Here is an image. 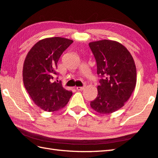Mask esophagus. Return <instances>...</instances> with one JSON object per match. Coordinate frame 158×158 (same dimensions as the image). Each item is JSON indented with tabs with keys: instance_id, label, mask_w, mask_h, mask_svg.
<instances>
[{
	"instance_id": "esophagus-1",
	"label": "esophagus",
	"mask_w": 158,
	"mask_h": 158,
	"mask_svg": "<svg viewBox=\"0 0 158 158\" xmlns=\"http://www.w3.org/2000/svg\"><path fill=\"white\" fill-rule=\"evenodd\" d=\"M84 89V87H77V90H83Z\"/></svg>"
}]
</instances>
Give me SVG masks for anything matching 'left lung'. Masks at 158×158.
<instances>
[{
    "mask_svg": "<svg viewBox=\"0 0 158 158\" xmlns=\"http://www.w3.org/2000/svg\"><path fill=\"white\" fill-rule=\"evenodd\" d=\"M101 77L98 96L90 106L101 114L115 112L124 106L135 89L137 69L127 48L118 42L102 40L89 43Z\"/></svg>",
    "mask_w": 158,
    "mask_h": 158,
    "instance_id": "8db88e82",
    "label": "left lung"
}]
</instances>
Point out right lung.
<instances>
[{"mask_svg": "<svg viewBox=\"0 0 158 158\" xmlns=\"http://www.w3.org/2000/svg\"><path fill=\"white\" fill-rule=\"evenodd\" d=\"M73 40L60 37H47L37 42L26 55L23 66V81L35 105L45 111L65 107L73 95L54 81L57 63Z\"/></svg>", "mask_w": 158, "mask_h": 158, "instance_id": "add662e5", "label": "right lung"}]
</instances>
